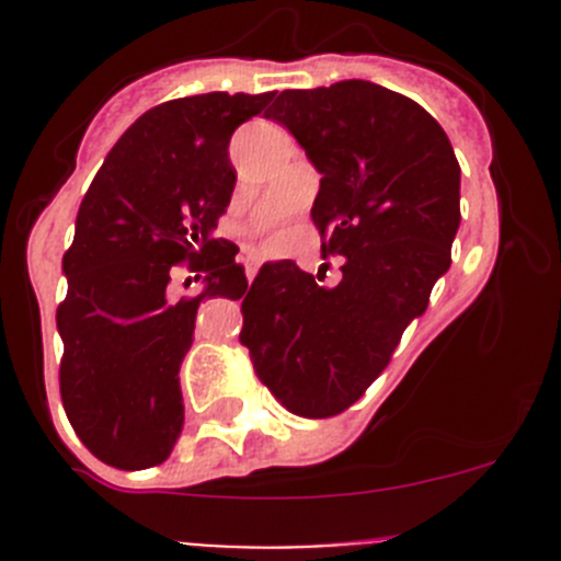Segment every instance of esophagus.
Here are the masks:
<instances>
[{"instance_id": "esophagus-1", "label": "esophagus", "mask_w": 561, "mask_h": 561, "mask_svg": "<svg viewBox=\"0 0 561 561\" xmlns=\"http://www.w3.org/2000/svg\"><path fill=\"white\" fill-rule=\"evenodd\" d=\"M244 271H247V279L252 282L254 276H257V260H252V257L244 260Z\"/></svg>"}]
</instances>
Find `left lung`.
<instances>
[{
	"instance_id": "8db88e82",
	"label": "left lung",
	"mask_w": 561,
	"mask_h": 561,
	"mask_svg": "<svg viewBox=\"0 0 561 561\" xmlns=\"http://www.w3.org/2000/svg\"><path fill=\"white\" fill-rule=\"evenodd\" d=\"M322 173L312 219L342 282L265 263L244 296L241 344L290 412L331 417L382 375L450 268L461 168L437 118L369 81L287 89L265 113Z\"/></svg>"
}]
</instances>
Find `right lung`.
Here are the masks:
<instances>
[{"mask_svg": "<svg viewBox=\"0 0 561 561\" xmlns=\"http://www.w3.org/2000/svg\"><path fill=\"white\" fill-rule=\"evenodd\" d=\"M265 94H195L146 111L105 157L83 195L56 309L65 342L59 388L81 443L118 469L157 467L181 426L179 369L203 298H241L239 247L217 239L236 186L230 135ZM201 270L192 299L167 296L173 264Z\"/></svg>", "mask_w": 561, "mask_h": 561, "instance_id": "1", "label": "right lung"}]
</instances>
